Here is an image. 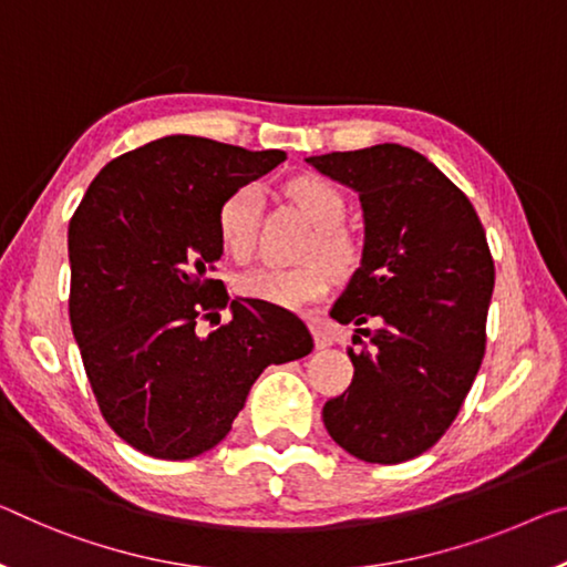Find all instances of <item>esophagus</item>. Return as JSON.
<instances>
[{
    "instance_id": "obj_1",
    "label": "esophagus",
    "mask_w": 567,
    "mask_h": 567,
    "mask_svg": "<svg viewBox=\"0 0 567 567\" xmlns=\"http://www.w3.org/2000/svg\"><path fill=\"white\" fill-rule=\"evenodd\" d=\"M311 334H313V344H317V350H327V347H332V334H329V329L324 324H319V321H311Z\"/></svg>"
}]
</instances>
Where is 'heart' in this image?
Listing matches in <instances>:
<instances>
[{
    "label": "heart",
    "instance_id": "b5f03b06",
    "mask_svg": "<svg viewBox=\"0 0 567 567\" xmlns=\"http://www.w3.org/2000/svg\"><path fill=\"white\" fill-rule=\"evenodd\" d=\"M286 195L313 225V233L303 246V258L309 260L291 268H250V271L240 274L238 291L246 299L274 303L281 309H299L329 291L334 271L350 274L360 264L362 248L354 233L342 225L347 199L332 182L317 177V174H307V177L291 179L286 185ZM256 187L243 185L233 189L217 210V240H220L225 254L235 260L250 258L256 248Z\"/></svg>",
    "mask_w": 567,
    "mask_h": 567
}]
</instances>
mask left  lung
<instances>
[{
    "label": "left lung",
    "mask_w": 567,
    "mask_h": 567,
    "mask_svg": "<svg viewBox=\"0 0 567 567\" xmlns=\"http://www.w3.org/2000/svg\"><path fill=\"white\" fill-rule=\"evenodd\" d=\"M307 162L352 187L364 213L362 264L329 311L357 327L362 350H350L352 385L321 417L347 454L400 464L449 431L482 368L494 289L486 233L468 197L408 146Z\"/></svg>",
    "instance_id": "left-lung-1"
}]
</instances>
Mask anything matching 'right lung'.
Listing matches in <instances>:
<instances>
[{"label":"right lung","instance_id":"right-lung-1","mask_svg":"<svg viewBox=\"0 0 567 567\" xmlns=\"http://www.w3.org/2000/svg\"><path fill=\"white\" fill-rule=\"evenodd\" d=\"M284 159L278 150L164 136L111 159L71 217L73 337L101 415L146 456L210 451L268 364L311 352L296 313L230 301L210 276L223 256V199ZM225 306L234 319L199 338L198 321Z\"/></svg>","mask_w":567,"mask_h":567}]
</instances>
